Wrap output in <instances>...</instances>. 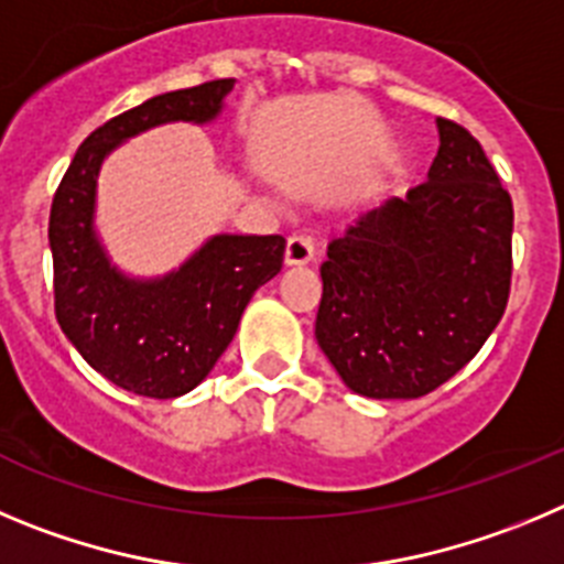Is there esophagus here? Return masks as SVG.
<instances>
[{
    "label": "esophagus",
    "mask_w": 564,
    "mask_h": 564,
    "mask_svg": "<svg viewBox=\"0 0 564 564\" xmlns=\"http://www.w3.org/2000/svg\"><path fill=\"white\" fill-rule=\"evenodd\" d=\"M286 267H306L314 261V245L308 236H289L286 252H283Z\"/></svg>",
    "instance_id": "1"
}]
</instances>
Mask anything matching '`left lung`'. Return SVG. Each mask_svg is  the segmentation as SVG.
<instances>
[{"label": "left lung", "mask_w": 564, "mask_h": 564, "mask_svg": "<svg viewBox=\"0 0 564 564\" xmlns=\"http://www.w3.org/2000/svg\"><path fill=\"white\" fill-rule=\"evenodd\" d=\"M427 182L362 213L319 267L314 337L368 399H419L455 377L509 303L514 207L464 126L438 118Z\"/></svg>", "instance_id": "obj_1"}]
</instances>
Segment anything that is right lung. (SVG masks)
<instances>
[{
  "instance_id": "right-lung-1",
  "label": "right lung",
  "mask_w": 564,
  "mask_h": 564,
  "mask_svg": "<svg viewBox=\"0 0 564 564\" xmlns=\"http://www.w3.org/2000/svg\"><path fill=\"white\" fill-rule=\"evenodd\" d=\"M232 78L156 95L86 137L50 210L55 317L100 377L149 399L194 390L232 343L258 286L281 272L283 236H213L180 270L129 278L95 232V191L106 156L162 123L219 118Z\"/></svg>"
}]
</instances>
